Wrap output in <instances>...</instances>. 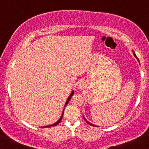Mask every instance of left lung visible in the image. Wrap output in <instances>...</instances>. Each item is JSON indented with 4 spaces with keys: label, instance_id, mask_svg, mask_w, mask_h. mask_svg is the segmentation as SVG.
I'll return each instance as SVG.
<instances>
[{
    "label": "left lung",
    "instance_id": "left-lung-1",
    "mask_svg": "<svg viewBox=\"0 0 149 149\" xmlns=\"http://www.w3.org/2000/svg\"><path fill=\"white\" fill-rule=\"evenodd\" d=\"M133 54H134V57H136V59H137V60H138V61H139V59H138V58H137V57H136V54H135V53H134V52H133ZM83 118H84V120H85V121H86V123H88L89 125H92V126H95V127H96V125H94V124H92V123H90V122H89V121H88V120H87L85 118V117H84V116H83Z\"/></svg>",
    "mask_w": 149,
    "mask_h": 149
}]
</instances>
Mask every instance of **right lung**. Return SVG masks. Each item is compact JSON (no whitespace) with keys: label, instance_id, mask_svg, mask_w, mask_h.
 <instances>
[{"label":"right lung","instance_id":"add662e5","mask_svg":"<svg viewBox=\"0 0 149 149\" xmlns=\"http://www.w3.org/2000/svg\"><path fill=\"white\" fill-rule=\"evenodd\" d=\"M73 93H74V92H73V91L71 92V93L70 94L69 97H68V99H67V100H66V103H65V106H64V110H63V111H62V113H61V116L60 118H59V120H58L57 121V122H56V123H54V124L49 125H47V126H44V127H52V126H56V125H58V124L59 123H60V121L61 120V119H62V116H63V114H64V109H65V107H66V106L67 105V104H68V103H69V100H71V96H73Z\"/></svg>","mask_w":149,"mask_h":149}]
</instances>
